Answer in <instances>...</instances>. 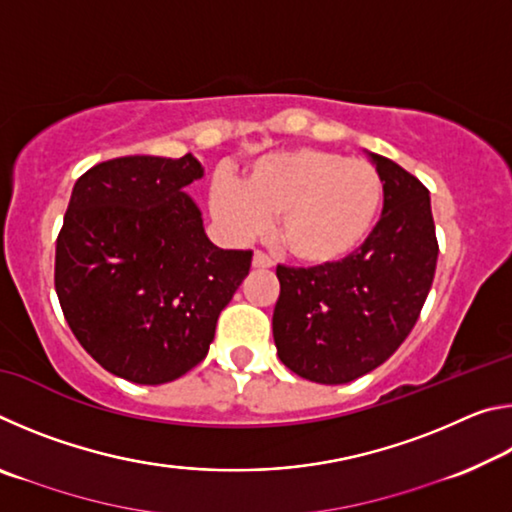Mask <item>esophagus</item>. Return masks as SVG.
Here are the masks:
<instances>
[{"mask_svg":"<svg viewBox=\"0 0 512 512\" xmlns=\"http://www.w3.org/2000/svg\"><path fill=\"white\" fill-rule=\"evenodd\" d=\"M253 266L255 268H271L273 266V259H268L262 250H255L253 253Z\"/></svg>","mask_w":512,"mask_h":512,"instance_id":"34e87169","label":"esophagus"}]
</instances>
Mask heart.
<instances>
[{
    "mask_svg": "<svg viewBox=\"0 0 512 512\" xmlns=\"http://www.w3.org/2000/svg\"><path fill=\"white\" fill-rule=\"evenodd\" d=\"M381 196V178L370 162L298 146L257 160L244 183L216 180L210 203L237 239L259 235L277 216L282 248L300 264L327 266L366 241Z\"/></svg>",
    "mask_w": 512,
    "mask_h": 512,
    "instance_id": "b5f03b06",
    "label": "heart"
}]
</instances>
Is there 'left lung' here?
Wrapping results in <instances>:
<instances>
[{"label":"left lung","instance_id":"8db88e82","mask_svg":"<svg viewBox=\"0 0 512 512\" xmlns=\"http://www.w3.org/2000/svg\"><path fill=\"white\" fill-rule=\"evenodd\" d=\"M366 155L384 183V210L363 246L336 264L277 266V357L316 384H348L391 357L418 320L436 273L427 187L384 155Z\"/></svg>","mask_w":512,"mask_h":512}]
</instances>
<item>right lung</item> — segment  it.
<instances>
[{"instance_id": "1", "label": "right lung", "mask_w": 512, "mask_h": 512, "mask_svg": "<svg viewBox=\"0 0 512 512\" xmlns=\"http://www.w3.org/2000/svg\"><path fill=\"white\" fill-rule=\"evenodd\" d=\"M203 176L192 153L128 155L72 189L56 241L60 307L90 357L133 384H167L198 366L250 271V250L205 235L185 192Z\"/></svg>"}]
</instances>
